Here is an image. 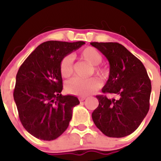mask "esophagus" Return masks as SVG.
Here are the masks:
<instances>
[{
  "label": "esophagus",
  "mask_w": 161,
  "mask_h": 161,
  "mask_svg": "<svg viewBox=\"0 0 161 161\" xmlns=\"http://www.w3.org/2000/svg\"><path fill=\"white\" fill-rule=\"evenodd\" d=\"M86 97H79V100H80V101H83V100H86Z\"/></svg>",
  "instance_id": "esophagus-1"
}]
</instances>
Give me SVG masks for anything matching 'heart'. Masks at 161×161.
<instances>
[{"label": "heart", "instance_id": "obj_1", "mask_svg": "<svg viewBox=\"0 0 161 161\" xmlns=\"http://www.w3.org/2000/svg\"><path fill=\"white\" fill-rule=\"evenodd\" d=\"M78 57L87 61L91 65H93L94 72L100 76L105 75V70L98 64L103 60L101 53L92 47L84 48L78 53ZM60 73L63 78H69L73 72V58L70 55H66L59 64ZM101 82L97 78L92 77L89 79L73 78L68 81L65 89L68 92L77 96H87L93 93L100 88Z\"/></svg>", "mask_w": 161, "mask_h": 161}]
</instances>
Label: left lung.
Instances as JSON below:
<instances>
[{"label": "left lung", "mask_w": 161, "mask_h": 161, "mask_svg": "<svg viewBox=\"0 0 161 161\" xmlns=\"http://www.w3.org/2000/svg\"><path fill=\"white\" fill-rule=\"evenodd\" d=\"M108 60L110 74L102 92L116 99L99 95V105L92 114L94 124L105 136L121 138L131 134L150 109L151 82L142 63L118 43H90Z\"/></svg>", "instance_id": "1"}]
</instances>
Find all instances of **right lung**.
<instances>
[{
	"label": "right lung",
	"mask_w": 161,
	"mask_h": 161,
	"mask_svg": "<svg viewBox=\"0 0 161 161\" xmlns=\"http://www.w3.org/2000/svg\"><path fill=\"white\" fill-rule=\"evenodd\" d=\"M85 44L47 41L39 45L25 60L16 75L14 100L25 130L41 140L59 137L69 127L79 99L61 95V60Z\"/></svg>",
	"instance_id": "obj_1"
}]
</instances>
